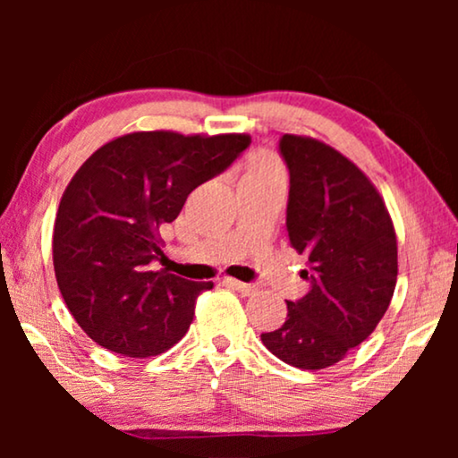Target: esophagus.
Masks as SVG:
<instances>
[{
  "label": "esophagus",
  "mask_w": 458,
  "mask_h": 458,
  "mask_svg": "<svg viewBox=\"0 0 458 458\" xmlns=\"http://www.w3.org/2000/svg\"><path fill=\"white\" fill-rule=\"evenodd\" d=\"M225 284H227L231 290H237L240 293H243V296H250V293L256 292V285L243 284V281H237V279H231V277L225 279Z\"/></svg>",
  "instance_id": "obj_1"
}]
</instances>
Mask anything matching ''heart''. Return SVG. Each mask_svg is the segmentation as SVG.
<instances>
[{
	"label": "heart",
	"instance_id": "heart-1",
	"mask_svg": "<svg viewBox=\"0 0 458 458\" xmlns=\"http://www.w3.org/2000/svg\"><path fill=\"white\" fill-rule=\"evenodd\" d=\"M259 173H284V168H281L277 158L265 154V156H259L248 171V174H259Z\"/></svg>",
	"mask_w": 458,
	"mask_h": 458
}]
</instances>
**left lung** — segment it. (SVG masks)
<instances>
[{
  "label": "left lung",
  "instance_id": "8db88e82",
  "mask_svg": "<svg viewBox=\"0 0 458 458\" xmlns=\"http://www.w3.org/2000/svg\"><path fill=\"white\" fill-rule=\"evenodd\" d=\"M290 168L287 235L309 259L304 298L260 340L287 365L317 371L340 362L373 334L398 277L396 231L371 179L327 143L285 133Z\"/></svg>",
  "mask_w": 458,
  "mask_h": 458
}]
</instances>
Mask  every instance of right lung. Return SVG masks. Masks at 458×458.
<instances>
[{"label":"right lung","mask_w":458,"mask_h":458,"mask_svg":"<svg viewBox=\"0 0 458 458\" xmlns=\"http://www.w3.org/2000/svg\"><path fill=\"white\" fill-rule=\"evenodd\" d=\"M248 133L135 131L87 158L62 193L54 223V271L79 327L110 352L148 359L187 334L212 281H190L149 262L160 227L190 193L250 146Z\"/></svg>","instance_id":"right-lung-1"}]
</instances>
